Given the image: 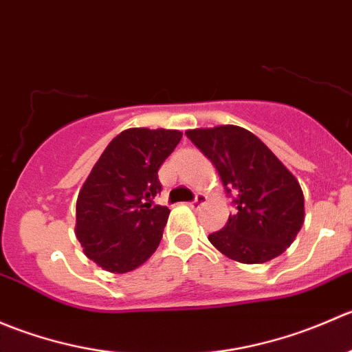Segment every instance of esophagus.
<instances>
[{
  "label": "esophagus",
  "instance_id": "34e87169",
  "mask_svg": "<svg viewBox=\"0 0 352 352\" xmlns=\"http://www.w3.org/2000/svg\"><path fill=\"white\" fill-rule=\"evenodd\" d=\"M206 202H208V196H206V194H197L196 199H194L192 202H189V206L192 209H201Z\"/></svg>",
  "mask_w": 352,
  "mask_h": 352
}]
</instances>
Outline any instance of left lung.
Returning <instances> with one entry per match:
<instances>
[{"mask_svg": "<svg viewBox=\"0 0 352 352\" xmlns=\"http://www.w3.org/2000/svg\"><path fill=\"white\" fill-rule=\"evenodd\" d=\"M187 138L218 170L236 214L208 236L223 255L264 264L293 243L305 221V197L296 177L255 134L239 126L201 127Z\"/></svg>", "mask_w": 352, "mask_h": 352, "instance_id": "obj_1", "label": "left lung"}]
</instances>
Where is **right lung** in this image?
I'll return each instance as SVG.
<instances>
[{
	"mask_svg": "<svg viewBox=\"0 0 352 352\" xmlns=\"http://www.w3.org/2000/svg\"><path fill=\"white\" fill-rule=\"evenodd\" d=\"M182 140L177 129L133 127L117 134L76 201V236L85 255L116 274L134 271L158 248L168 219L158 168Z\"/></svg>",
	"mask_w": 352,
	"mask_h": 352,
	"instance_id": "right-lung-1",
	"label": "right lung"
}]
</instances>
